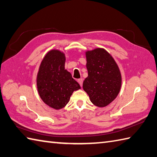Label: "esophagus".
Returning <instances> with one entry per match:
<instances>
[{
	"label": "esophagus",
	"mask_w": 157,
	"mask_h": 157,
	"mask_svg": "<svg viewBox=\"0 0 157 157\" xmlns=\"http://www.w3.org/2000/svg\"><path fill=\"white\" fill-rule=\"evenodd\" d=\"M82 82H83L82 78H79V79H78V82L79 83L80 85H81V87H82Z\"/></svg>",
	"instance_id": "esophagus-1"
}]
</instances>
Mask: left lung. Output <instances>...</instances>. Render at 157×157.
<instances>
[{"label": "left lung", "instance_id": "left-lung-1", "mask_svg": "<svg viewBox=\"0 0 157 157\" xmlns=\"http://www.w3.org/2000/svg\"><path fill=\"white\" fill-rule=\"evenodd\" d=\"M85 54L88 76L83 82V89L95 105L105 107L120 91L122 78L119 66L104 49L96 48Z\"/></svg>", "mask_w": 157, "mask_h": 157}]
</instances>
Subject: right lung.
I'll return each mask as SVG.
<instances>
[{
  "instance_id": "obj_1",
  "label": "right lung",
  "mask_w": 157,
  "mask_h": 157,
  "mask_svg": "<svg viewBox=\"0 0 157 157\" xmlns=\"http://www.w3.org/2000/svg\"><path fill=\"white\" fill-rule=\"evenodd\" d=\"M65 54L53 49L40 63L36 77L38 92L44 104L56 110L63 108L81 87L65 69Z\"/></svg>"
}]
</instances>
